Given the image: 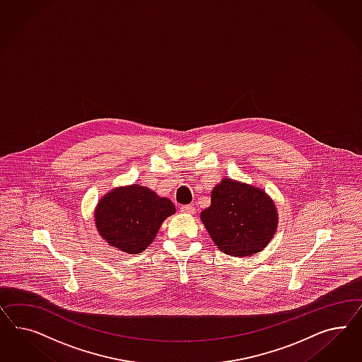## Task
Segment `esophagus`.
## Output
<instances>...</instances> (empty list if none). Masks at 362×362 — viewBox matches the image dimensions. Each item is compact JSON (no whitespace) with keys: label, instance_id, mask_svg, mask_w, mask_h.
Wrapping results in <instances>:
<instances>
[{"label":"esophagus","instance_id":"34e87169","mask_svg":"<svg viewBox=\"0 0 362 362\" xmlns=\"http://www.w3.org/2000/svg\"><path fill=\"white\" fill-rule=\"evenodd\" d=\"M180 212H183V214H194L195 212V209L192 207V206H189V204H187V206H180Z\"/></svg>","mask_w":362,"mask_h":362}]
</instances>
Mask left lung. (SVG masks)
<instances>
[{"mask_svg": "<svg viewBox=\"0 0 362 362\" xmlns=\"http://www.w3.org/2000/svg\"><path fill=\"white\" fill-rule=\"evenodd\" d=\"M200 219L220 251L251 256L263 251L277 228L274 203L260 188L223 179Z\"/></svg>", "mask_w": 362, "mask_h": 362, "instance_id": "8db88e82", "label": "left lung"}]
</instances>
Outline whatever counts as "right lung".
I'll list each match as a JSON object with an SVG mask.
<instances>
[{
  "label": "right lung",
  "instance_id": "right-lung-1",
  "mask_svg": "<svg viewBox=\"0 0 362 362\" xmlns=\"http://www.w3.org/2000/svg\"><path fill=\"white\" fill-rule=\"evenodd\" d=\"M173 214L175 206L171 200L134 185L117 188L100 199L95 209V224L110 245L136 255L153 243L160 224Z\"/></svg>",
  "mask_w": 362,
  "mask_h": 362
}]
</instances>
